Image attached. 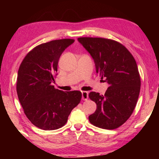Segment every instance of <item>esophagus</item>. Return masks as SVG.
Listing matches in <instances>:
<instances>
[{
    "mask_svg": "<svg viewBox=\"0 0 159 159\" xmlns=\"http://www.w3.org/2000/svg\"><path fill=\"white\" fill-rule=\"evenodd\" d=\"M82 98L83 101H87L88 99V93L86 91H83L82 93Z\"/></svg>",
    "mask_w": 159,
    "mask_h": 159,
    "instance_id": "obj_1",
    "label": "esophagus"
}]
</instances>
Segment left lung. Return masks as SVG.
<instances>
[{
	"label": "left lung",
	"instance_id": "left-lung-1",
	"mask_svg": "<svg viewBox=\"0 0 159 159\" xmlns=\"http://www.w3.org/2000/svg\"><path fill=\"white\" fill-rule=\"evenodd\" d=\"M95 61L96 72L109 86L105 94L90 92L97 105L90 122L106 129H116L126 122L135 108L140 90V76L133 56L116 40L102 38H79Z\"/></svg>",
	"mask_w": 159,
	"mask_h": 159
}]
</instances>
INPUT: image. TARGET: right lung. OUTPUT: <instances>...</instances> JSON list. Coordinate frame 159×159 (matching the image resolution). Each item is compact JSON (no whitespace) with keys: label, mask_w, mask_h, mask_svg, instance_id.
Returning <instances> with one entry per match:
<instances>
[{"label":"right lung","mask_w":159,"mask_h":159,"mask_svg":"<svg viewBox=\"0 0 159 159\" xmlns=\"http://www.w3.org/2000/svg\"><path fill=\"white\" fill-rule=\"evenodd\" d=\"M74 42V39H61L42 43L26 55L19 68V102L28 119L41 129L54 130L64 126L81 101L80 91L64 92L51 84L61 55Z\"/></svg>","instance_id":"obj_1"}]
</instances>
